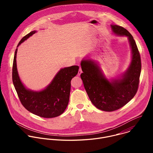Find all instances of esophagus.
<instances>
[{
  "label": "esophagus",
  "instance_id": "esophagus-1",
  "mask_svg": "<svg viewBox=\"0 0 153 153\" xmlns=\"http://www.w3.org/2000/svg\"><path fill=\"white\" fill-rule=\"evenodd\" d=\"M82 73V68H79V71H78V75L80 76L81 74V73Z\"/></svg>",
  "mask_w": 153,
  "mask_h": 153
}]
</instances>
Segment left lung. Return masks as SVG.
I'll return each instance as SVG.
<instances>
[{
    "instance_id": "left-lung-1",
    "label": "left lung",
    "mask_w": 153,
    "mask_h": 153,
    "mask_svg": "<svg viewBox=\"0 0 153 153\" xmlns=\"http://www.w3.org/2000/svg\"><path fill=\"white\" fill-rule=\"evenodd\" d=\"M111 27L114 34L128 37L131 48V62L121 78L109 81L98 64L91 59H83L80 63L83 71L80 77L90 100L96 108L105 111L117 110L134 97L138 90L142 67L140 53L133 36L122 27Z\"/></svg>"
}]
</instances>
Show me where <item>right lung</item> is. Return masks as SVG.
I'll list each match as a JSON object with an SVG mask.
<instances>
[{
  "label": "right lung",
  "mask_w": 153,
  "mask_h": 153,
  "mask_svg": "<svg viewBox=\"0 0 153 153\" xmlns=\"http://www.w3.org/2000/svg\"><path fill=\"white\" fill-rule=\"evenodd\" d=\"M36 31H33L20 40L17 47ZM16 48L13 65L12 78L15 89L22 105L30 113L44 118H53L62 114L67 108L70 99L71 80L79 71V66L61 69L51 83L40 91L27 89L22 83L17 70Z\"/></svg>",
  "instance_id": "right-lung-1"
}]
</instances>
